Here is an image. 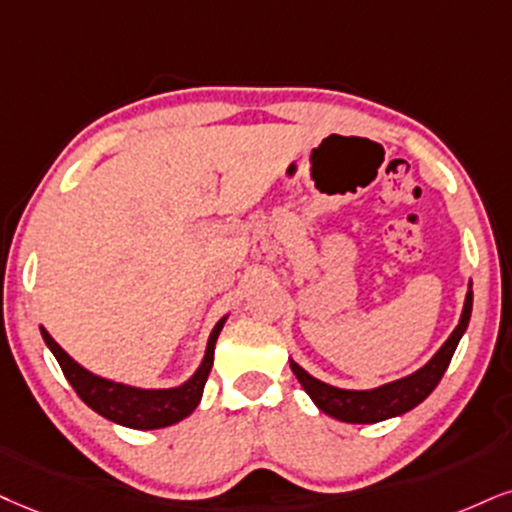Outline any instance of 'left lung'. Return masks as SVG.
I'll return each instance as SVG.
<instances>
[{
	"instance_id": "8db88e82",
	"label": "left lung",
	"mask_w": 512,
	"mask_h": 512,
	"mask_svg": "<svg viewBox=\"0 0 512 512\" xmlns=\"http://www.w3.org/2000/svg\"><path fill=\"white\" fill-rule=\"evenodd\" d=\"M470 313H472V282L468 285L463 313H460L456 330H453L449 334V339L441 344V349L434 353L430 361L422 365L420 370H415L413 375L401 377V380L382 384V387H375V389L332 387V384L320 382L318 377L308 375L299 363L294 361L289 363H292L296 380L301 382V387L306 389V394L311 396L315 406L323 410L325 415H330L334 420L353 422V425H372V422H382V420L396 418V415L408 413V410H413L418 403H422L432 394L441 377H444L446 368H449L460 337H463L465 330H468Z\"/></svg>"
}]
</instances>
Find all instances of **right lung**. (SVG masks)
Returning a JSON list of instances; mask_svg holds the SVG:
<instances>
[{"instance_id": "obj_1", "label": "right lung", "mask_w": 512, "mask_h": 512, "mask_svg": "<svg viewBox=\"0 0 512 512\" xmlns=\"http://www.w3.org/2000/svg\"><path fill=\"white\" fill-rule=\"evenodd\" d=\"M225 320L227 315L220 318L216 327H213L197 372H194L187 382H182L180 387L170 389H140L94 375V372L82 368L78 361H73V358L54 342L52 334L44 330V327H40V332L44 344L49 346V351H52L56 361H59L66 380L71 382V387L75 389V394H78L94 413L116 422V425L132 427V430H161V427H170L175 425V422L185 420L187 415L194 413V408L199 406L201 394H204V384L208 380V372H211L213 365V351H216L218 334L223 330Z\"/></svg>"}]
</instances>
